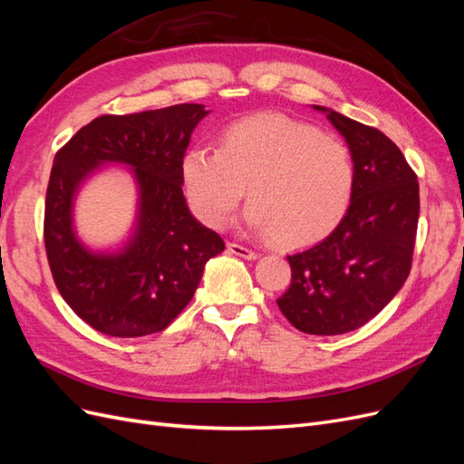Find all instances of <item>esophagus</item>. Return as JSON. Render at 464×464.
<instances>
[{
  "instance_id": "esophagus-1",
  "label": "esophagus",
  "mask_w": 464,
  "mask_h": 464,
  "mask_svg": "<svg viewBox=\"0 0 464 464\" xmlns=\"http://www.w3.org/2000/svg\"><path fill=\"white\" fill-rule=\"evenodd\" d=\"M228 251L230 254H234V256H237V257H244V259H256L257 257V254L254 249H249V247H246V246H242V244H236V242H228Z\"/></svg>"
}]
</instances>
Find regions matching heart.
I'll list each match as a JSON object with an SVG mask.
<instances>
[{
	"label": "heart",
	"instance_id": "obj_1",
	"mask_svg": "<svg viewBox=\"0 0 464 464\" xmlns=\"http://www.w3.org/2000/svg\"><path fill=\"white\" fill-rule=\"evenodd\" d=\"M181 176L189 207L207 227L222 228L246 189L247 222L286 247L333 232L354 189L353 159L339 139L283 114L230 123L218 150H188Z\"/></svg>",
	"mask_w": 464,
	"mask_h": 464
}]
</instances>
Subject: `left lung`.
Listing matches in <instances>:
<instances>
[{"label": "left lung", "mask_w": 464, "mask_h": 464, "mask_svg": "<svg viewBox=\"0 0 464 464\" xmlns=\"http://www.w3.org/2000/svg\"><path fill=\"white\" fill-rule=\"evenodd\" d=\"M346 139L354 189L346 215L325 240L288 256L292 280L276 300L307 334H343L366 325L409 278L416 242L418 178L379 130L321 106Z\"/></svg>", "instance_id": "obj_1"}]
</instances>
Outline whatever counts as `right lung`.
<instances>
[{
    "label": "right lung",
    "instance_id": "obj_1",
    "mask_svg": "<svg viewBox=\"0 0 464 464\" xmlns=\"http://www.w3.org/2000/svg\"><path fill=\"white\" fill-rule=\"evenodd\" d=\"M207 114L203 104L106 114L55 152L44 208L46 256L62 298L92 329L121 339L166 329L191 302L205 263L224 251L222 237L189 213L181 191V162ZM104 161L131 165L140 186L138 228L120 255L82 248L71 222L78 184Z\"/></svg>",
    "mask_w": 464,
    "mask_h": 464
}]
</instances>
